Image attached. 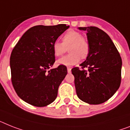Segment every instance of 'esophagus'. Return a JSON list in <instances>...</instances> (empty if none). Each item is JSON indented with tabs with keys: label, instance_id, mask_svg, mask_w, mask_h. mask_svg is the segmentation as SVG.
<instances>
[{
	"label": "esophagus",
	"instance_id": "obj_1",
	"mask_svg": "<svg viewBox=\"0 0 130 130\" xmlns=\"http://www.w3.org/2000/svg\"><path fill=\"white\" fill-rule=\"evenodd\" d=\"M67 72H68V73H71V69L70 67H67Z\"/></svg>",
	"mask_w": 130,
	"mask_h": 130
}]
</instances>
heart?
<instances>
[{"label":"heart","mask_w":130,"mask_h":130,"mask_svg":"<svg viewBox=\"0 0 130 130\" xmlns=\"http://www.w3.org/2000/svg\"><path fill=\"white\" fill-rule=\"evenodd\" d=\"M67 49L70 53L57 60L58 65L71 67L77 64L80 57L86 58L90 52V44L88 40L82 36L80 32L71 30L63 35L62 43L55 41L53 43V51L55 56H61Z\"/></svg>","instance_id":"1"}]
</instances>
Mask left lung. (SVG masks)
<instances>
[{"label":"left lung","mask_w":130,"mask_h":130,"mask_svg":"<svg viewBox=\"0 0 130 130\" xmlns=\"http://www.w3.org/2000/svg\"><path fill=\"white\" fill-rule=\"evenodd\" d=\"M78 29L87 31L90 52L80 65L82 69H71L76 92L78 99L88 104H102L120 87L122 58L110 38L103 30L94 26Z\"/></svg>","instance_id":"left-lung-1"}]
</instances>
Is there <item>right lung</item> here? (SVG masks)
<instances>
[{
    "label": "right lung",
    "mask_w": 130,
    "mask_h": 130,
    "mask_svg": "<svg viewBox=\"0 0 130 130\" xmlns=\"http://www.w3.org/2000/svg\"><path fill=\"white\" fill-rule=\"evenodd\" d=\"M69 26H34L25 32L13 49L10 59L11 80L18 96L31 105L43 107L53 102L67 67L55 63L53 43Z\"/></svg>",
    "instance_id": "obj_1"
}]
</instances>
